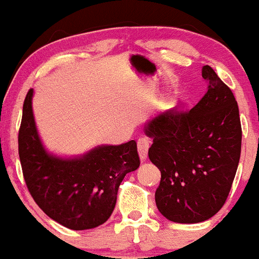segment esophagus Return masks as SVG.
Returning <instances> with one entry per match:
<instances>
[{
  "label": "esophagus",
  "mask_w": 259,
  "mask_h": 259,
  "mask_svg": "<svg viewBox=\"0 0 259 259\" xmlns=\"http://www.w3.org/2000/svg\"><path fill=\"white\" fill-rule=\"evenodd\" d=\"M148 148H150V140L146 139V138L139 139V141H138V151H139L140 159H141L142 162L147 159Z\"/></svg>",
  "instance_id": "1"
}]
</instances>
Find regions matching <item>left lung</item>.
<instances>
[{"label": "left lung", "instance_id": "8db88e82", "mask_svg": "<svg viewBox=\"0 0 259 259\" xmlns=\"http://www.w3.org/2000/svg\"><path fill=\"white\" fill-rule=\"evenodd\" d=\"M208 91L189 112L151 118L150 160L160 170L156 204L174 223L212 218L227 201L241 153V123L234 94L209 65L202 67Z\"/></svg>", "mask_w": 259, "mask_h": 259}]
</instances>
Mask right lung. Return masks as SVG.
<instances>
[{
  "label": "right lung",
  "instance_id": "right-lung-1",
  "mask_svg": "<svg viewBox=\"0 0 259 259\" xmlns=\"http://www.w3.org/2000/svg\"><path fill=\"white\" fill-rule=\"evenodd\" d=\"M34 90L28 92L18 145L23 175L34 201L50 218L72 230L108 221L124 177L140 165L136 142L99 145L88 152L62 157L49 152L38 135Z\"/></svg>",
  "mask_w": 259,
  "mask_h": 259
}]
</instances>
